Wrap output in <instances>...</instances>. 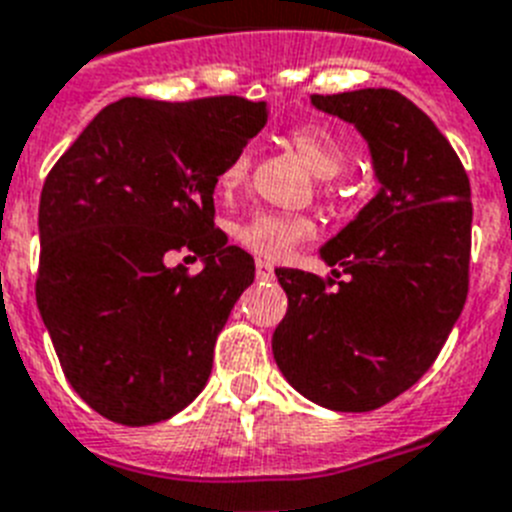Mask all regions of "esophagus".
I'll return each mask as SVG.
<instances>
[{
    "instance_id": "1",
    "label": "esophagus",
    "mask_w": 512,
    "mask_h": 512,
    "mask_svg": "<svg viewBox=\"0 0 512 512\" xmlns=\"http://www.w3.org/2000/svg\"><path fill=\"white\" fill-rule=\"evenodd\" d=\"M255 275H257V281H273V278H275L273 262L257 260V262H255Z\"/></svg>"
}]
</instances>
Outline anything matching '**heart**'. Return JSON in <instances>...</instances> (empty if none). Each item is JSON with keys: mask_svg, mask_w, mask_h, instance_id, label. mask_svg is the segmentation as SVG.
<instances>
[{"mask_svg": "<svg viewBox=\"0 0 512 512\" xmlns=\"http://www.w3.org/2000/svg\"><path fill=\"white\" fill-rule=\"evenodd\" d=\"M288 144L299 154L301 162L317 180H335L345 164H348V149L337 133L324 126H299L288 133ZM250 172V151H239L231 159L229 167L221 172V188H237ZM311 224L306 219H291L278 213H257L247 224L239 226L237 239L247 250L265 257H283L299 239L309 237Z\"/></svg>", "mask_w": 512, "mask_h": 512, "instance_id": "1", "label": "heart"}]
</instances>
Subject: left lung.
I'll return each instance as SVG.
<instances>
[{"label": "left lung", "instance_id": "1", "mask_svg": "<svg viewBox=\"0 0 512 512\" xmlns=\"http://www.w3.org/2000/svg\"><path fill=\"white\" fill-rule=\"evenodd\" d=\"M309 102L361 133L379 190L319 250L330 281L275 270L288 311L273 358L309 402L371 412L422 379L464 309L469 177L446 136L399 92L368 87Z\"/></svg>", "mask_w": 512, "mask_h": 512}]
</instances>
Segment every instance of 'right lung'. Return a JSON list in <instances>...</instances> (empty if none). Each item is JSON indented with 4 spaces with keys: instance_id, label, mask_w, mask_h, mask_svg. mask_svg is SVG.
Wrapping results in <instances>:
<instances>
[{
    "instance_id": "obj_1",
    "label": "right lung",
    "mask_w": 512,
    "mask_h": 512,
    "mask_svg": "<svg viewBox=\"0 0 512 512\" xmlns=\"http://www.w3.org/2000/svg\"><path fill=\"white\" fill-rule=\"evenodd\" d=\"M265 121V102L234 95L123 97L48 172L35 299L66 379L102 417L170 420L206 386L216 337L255 281V260L213 226V190ZM185 246L201 274L169 268Z\"/></svg>"
}]
</instances>
